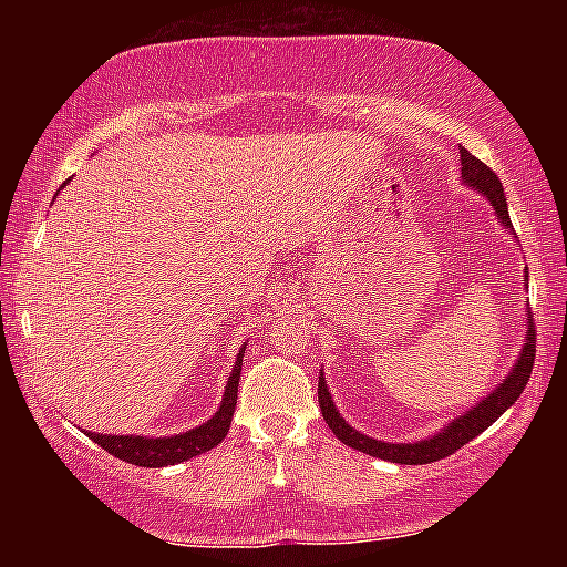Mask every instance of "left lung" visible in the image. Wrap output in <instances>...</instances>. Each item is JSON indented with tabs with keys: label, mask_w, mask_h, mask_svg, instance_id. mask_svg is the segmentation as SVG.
Masks as SVG:
<instances>
[{
	"label": "left lung",
	"mask_w": 567,
	"mask_h": 567,
	"mask_svg": "<svg viewBox=\"0 0 567 567\" xmlns=\"http://www.w3.org/2000/svg\"><path fill=\"white\" fill-rule=\"evenodd\" d=\"M462 154V177L464 183L472 185V188L485 193L487 200H491L495 214L503 221V227L511 229V219H508V206H506V193H503V185L498 181V175L493 173L485 162H480L475 154H470L467 150H460ZM534 353H537V332H534V320H529V330H526V340L522 348V355H518L516 367L511 374L506 377L498 390L480 402L477 408H472L470 413H464L456 417L454 423H449L444 431H439L433 439L425 441H415V444H384V441L369 439L363 433L353 431L348 425L340 413L332 405V398L328 392V384L320 374V390H317V398H320V408H322V417L324 423L330 425L332 433L348 444L351 449H359V452L369 454V456H379V460L386 462H398V464H429V462H439L444 456L454 454L456 449H462L464 444H470L472 439L480 436L485 429L498 421V417L506 413V410L514 405L518 400V394L524 392L526 382H529L532 369H534Z\"/></svg>",
	"instance_id": "obj_1"
}]
</instances>
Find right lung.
I'll use <instances>...</instances> for the list:
<instances>
[{
	"instance_id": "1",
	"label": "right lung",
	"mask_w": 567,
	"mask_h": 567,
	"mask_svg": "<svg viewBox=\"0 0 567 567\" xmlns=\"http://www.w3.org/2000/svg\"><path fill=\"white\" fill-rule=\"evenodd\" d=\"M243 353L239 351L235 369L227 382V392H224L221 408L216 410L212 421L198 425V429L177 433V436L165 439H146V436H111V433H87L97 446H103L107 454L118 456V460L136 464V467H167V464L188 462L193 456L208 452V449L219 446V441L227 436L231 415H235L237 405V386H239V371H243Z\"/></svg>"
}]
</instances>
